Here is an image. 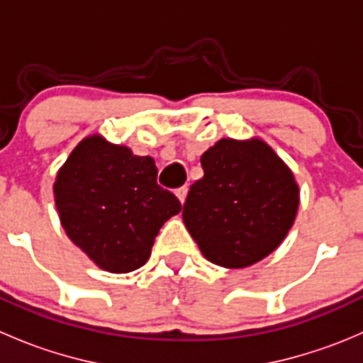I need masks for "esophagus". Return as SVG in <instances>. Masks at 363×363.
<instances>
[{
    "mask_svg": "<svg viewBox=\"0 0 363 363\" xmlns=\"http://www.w3.org/2000/svg\"><path fill=\"white\" fill-rule=\"evenodd\" d=\"M175 195H177L179 202L184 203L186 202V196H188V186H181L179 189H175Z\"/></svg>",
    "mask_w": 363,
    "mask_h": 363,
    "instance_id": "34e87169",
    "label": "esophagus"
}]
</instances>
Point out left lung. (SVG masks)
I'll return each instance as SVG.
<instances>
[{
    "mask_svg": "<svg viewBox=\"0 0 363 363\" xmlns=\"http://www.w3.org/2000/svg\"><path fill=\"white\" fill-rule=\"evenodd\" d=\"M182 219L208 262L244 269L276 250L294 226L298 184L259 138H221L203 152Z\"/></svg>",
    "mask_w": 363,
    "mask_h": 363,
    "instance_id": "1",
    "label": "left lung"
}]
</instances>
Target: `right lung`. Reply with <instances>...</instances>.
Returning a JSON list of instances; mask_svg holds the SVG:
<instances>
[{"instance_id":"1","label":"right lung","mask_w":363,"mask_h":363,"mask_svg":"<svg viewBox=\"0 0 363 363\" xmlns=\"http://www.w3.org/2000/svg\"><path fill=\"white\" fill-rule=\"evenodd\" d=\"M156 177L151 156H135L101 135L84 138L60 168L54 200L61 225L100 269H140L161 226L181 212V202Z\"/></svg>"}]
</instances>
